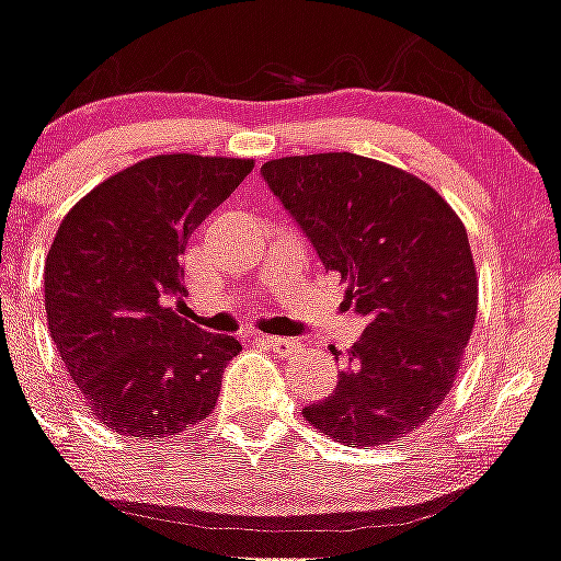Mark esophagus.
I'll return each instance as SVG.
<instances>
[{
    "instance_id": "34e87169",
    "label": "esophagus",
    "mask_w": 561,
    "mask_h": 561,
    "mask_svg": "<svg viewBox=\"0 0 561 561\" xmlns=\"http://www.w3.org/2000/svg\"><path fill=\"white\" fill-rule=\"evenodd\" d=\"M257 342L263 344V347L274 350L276 355H290L298 344L296 339H285V336H257Z\"/></svg>"
}]
</instances>
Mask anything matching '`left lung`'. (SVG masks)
<instances>
[{"label": "left lung", "mask_w": 561, "mask_h": 561, "mask_svg": "<svg viewBox=\"0 0 561 561\" xmlns=\"http://www.w3.org/2000/svg\"><path fill=\"white\" fill-rule=\"evenodd\" d=\"M260 173L369 320L336 390L304 417L350 448L415 432L454 388L478 314L461 219L426 181L350 151L282 157Z\"/></svg>", "instance_id": "obj_1"}]
</instances>
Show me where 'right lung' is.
I'll return each instance as SVG.
<instances>
[{
  "label": "right lung",
  "instance_id": "add662e5",
  "mask_svg": "<svg viewBox=\"0 0 561 561\" xmlns=\"http://www.w3.org/2000/svg\"><path fill=\"white\" fill-rule=\"evenodd\" d=\"M252 160L160 154L111 175L70 208L45 257L50 339L98 421L171 437L217 407L239 339L181 317V254Z\"/></svg>",
  "mask_w": 561,
  "mask_h": 561
}]
</instances>
